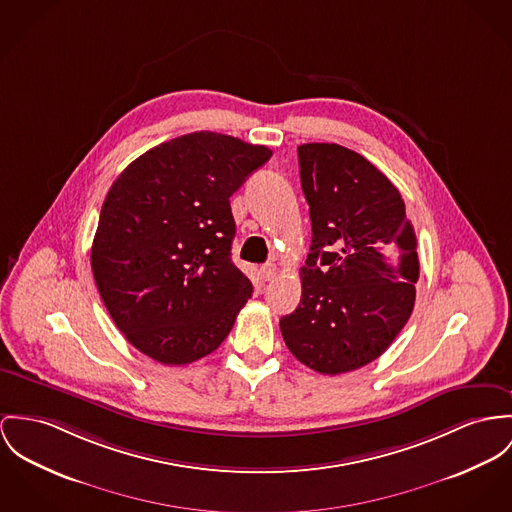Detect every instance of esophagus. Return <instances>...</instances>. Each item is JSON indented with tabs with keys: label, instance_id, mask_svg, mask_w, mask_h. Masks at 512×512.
I'll use <instances>...</instances> for the list:
<instances>
[{
	"label": "esophagus",
	"instance_id": "esophagus-1",
	"mask_svg": "<svg viewBox=\"0 0 512 512\" xmlns=\"http://www.w3.org/2000/svg\"><path fill=\"white\" fill-rule=\"evenodd\" d=\"M276 275H278V269H276V265H273V263H265V265L261 267V276H263L265 282L275 280Z\"/></svg>",
	"mask_w": 512,
	"mask_h": 512
}]
</instances>
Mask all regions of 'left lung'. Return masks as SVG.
<instances>
[{
	"instance_id": "1",
	"label": "left lung",
	"mask_w": 512,
	"mask_h": 512,
	"mask_svg": "<svg viewBox=\"0 0 512 512\" xmlns=\"http://www.w3.org/2000/svg\"><path fill=\"white\" fill-rule=\"evenodd\" d=\"M312 245L302 298L280 319L288 351L319 374H343L394 343L415 306L417 237L394 183L339 144L298 146Z\"/></svg>"
}]
</instances>
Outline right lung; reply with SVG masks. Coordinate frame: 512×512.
I'll return each mask as SVG.
<instances>
[{
	"label": "right lung",
	"instance_id": "add662e5",
	"mask_svg": "<svg viewBox=\"0 0 512 512\" xmlns=\"http://www.w3.org/2000/svg\"><path fill=\"white\" fill-rule=\"evenodd\" d=\"M273 156L193 132L134 159L109 189L91 247L95 284L124 337L161 364L216 351L253 294L232 263L230 197Z\"/></svg>",
	"mask_w": 512,
	"mask_h": 512
}]
</instances>
